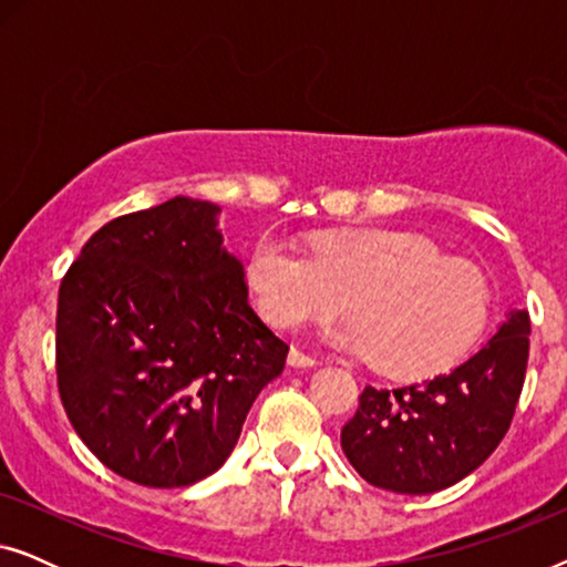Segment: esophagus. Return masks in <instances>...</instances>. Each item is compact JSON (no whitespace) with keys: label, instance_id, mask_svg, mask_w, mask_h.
<instances>
[{"label":"esophagus","instance_id":"obj_1","mask_svg":"<svg viewBox=\"0 0 567 567\" xmlns=\"http://www.w3.org/2000/svg\"><path fill=\"white\" fill-rule=\"evenodd\" d=\"M289 363H291V367H297V369H307V367H317V359H315V355L305 353V351H299V348H291Z\"/></svg>","mask_w":567,"mask_h":567}]
</instances>
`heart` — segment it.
<instances>
[{
    "label": "heart",
    "mask_w": 567,
    "mask_h": 567,
    "mask_svg": "<svg viewBox=\"0 0 567 567\" xmlns=\"http://www.w3.org/2000/svg\"><path fill=\"white\" fill-rule=\"evenodd\" d=\"M312 255L262 237L247 258V286L262 320L278 330L353 320L336 340L371 355L386 374L421 377L452 367L483 332L493 291L467 260L400 229H343L317 235Z\"/></svg>",
    "instance_id": "b5f03b06"
}]
</instances>
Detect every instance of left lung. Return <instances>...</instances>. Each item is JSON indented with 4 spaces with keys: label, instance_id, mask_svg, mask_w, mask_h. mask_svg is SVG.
Here are the masks:
<instances>
[{
    "label": "left lung",
    "instance_id": "left-lung-1",
    "mask_svg": "<svg viewBox=\"0 0 567 567\" xmlns=\"http://www.w3.org/2000/svg\"><path fill=\"white\" fill-rule=\"evenodd\" d=\"M529 312L514 309L460 367L398 390L363 386L340 446L367 483L402 495L444 491L495 452L529 361Z\"/></svg>",
    "mask_w": 567,
    "mask_h": 567
}]
</instances>
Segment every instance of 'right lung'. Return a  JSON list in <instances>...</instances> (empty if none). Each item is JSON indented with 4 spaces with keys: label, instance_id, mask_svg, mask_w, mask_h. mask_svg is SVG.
<instances>
[{
    "label": "right lung",
    "instance_id": "add662e5",
    "mask_svg": "<svg viewBox=\"0 0 567 567\" xmlns=\"http://www.w3.org/2000/svg\"><path fill=\"white\" fill-rule=\"evenodd\" d=\"M219 208L175 196L107 221L59 286L61 405L92 454L146 487L221 467L289 346L247 301Z\"/></svg>",
    "mask_w": 567,
    "mask_h": 567
}]
</instances>
